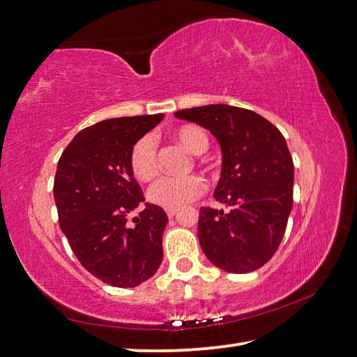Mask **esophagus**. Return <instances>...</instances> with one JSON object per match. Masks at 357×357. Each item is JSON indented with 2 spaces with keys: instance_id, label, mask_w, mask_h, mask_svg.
Wrapping results in <instances>:
<instances>
[{
  "instance_id": "1",
  "label": "esophagus",
  "mask_w": 357,
  "mask_h": 357,
  "mask_svg": "<svg viewBox=\"0 0 357 357\" xmlns=\"http://www.w3.org/2000/svg\"><path fill=\"white\" fill-rule=\"evenodd\" d=\"M177 208H166V215H167V218H174L175 215H177Z\"/></svg>"
}]
</instances>
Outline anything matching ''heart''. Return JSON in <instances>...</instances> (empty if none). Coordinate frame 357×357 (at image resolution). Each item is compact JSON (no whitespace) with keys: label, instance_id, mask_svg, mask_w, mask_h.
I'll use <instances>...</instances> for the list:
<instances>
[{"label":"heart","instance_id":"heart-1","mask_svg":"<svg viewBox=\"0 0 357 357\" xmlns=\"http://www.w3.org/2000/svg\"><path fill=\"white\" fill-rule=\"evenodd\" d=\"M172 139L178 142L183 149L191 153H202L208 149L210 139L205 130L195 123H183L172 130ZM130 169L136 178L141 182H150L156 177L160 169L158 162V147L150 135H144L137 139L130 150L128 156ZM205 191V183L197 175L174 178L161 177L150 186L149 199L160 207L178 208L190 204L202 196Z\"/></svg>","mask_w":357,"mask_h":357}]
</instances>
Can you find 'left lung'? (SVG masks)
<instances>
[{
	"label": "left lung",
	"mask_w": 357,
	"mask_h": 357,
	"mask_svg": "<svg viewBox=\"0 0 357 357\" xmlns=\"http://www.w3.org/2000/svg\"><path fill=\"white\" fill-rule=\"evenodd\" d=\"M175 116L210 130L222 149L213 196L229 210H199L204 254L227 273L259 270L276 254L293 205V160L285 137L265 117L238 106H199Z\"/></svg>",
	"instance_id": "8db88e82"
}]
</instances>
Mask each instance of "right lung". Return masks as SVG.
Returning <instances> with one entry per match:
<instances>
[{"label":"right lung","instance_id":"right-lung-1","mask_svg":"<svg viewBox=\"0 0 357 357\" xmlns=\"http://www.w3.org/2000/svg\"><path fill=\"white\" fill-rule=\"evenodd\" d=\"M162 114L117 117L86 127L58 161L53 192L59 227L73 254L102 282L130 289L146 282L162 260L167 215L146 202L128 156ZM136 209L140 215L128 218Z\"/></svg>","mask_w":357,"mask_h":357}]
</instances>
